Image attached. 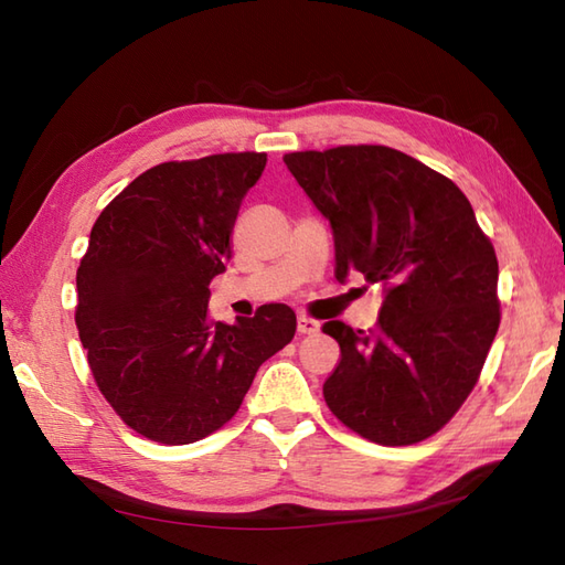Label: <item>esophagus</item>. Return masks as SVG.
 Listing matches in <instances>:
<instances>
[{
	"instance_id": "34e87169",
	"label": "esophagus",
	"mask_w": 565,
	"mask_h": 565,
	"mask_svg": "<svg viewBox=\"0 0 565 565\" xmlns=\"http://www.w3.org/2000/svg\"><path fill=\"white\" fill-rule=\"evenodd\" d=\"M319 329H321V323L315 319H309V317L297 319V331L302 335H315V333H319Z\"/></svg>"
}]
</instances>
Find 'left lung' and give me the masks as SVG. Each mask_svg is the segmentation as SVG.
Returning a JSON list of instances; mask_svg holds the SVG:
<instances>
[{
    "label": "left lung",
    "instance_id": "1",
    "mask_svg": "<svg viewBox=\"0 0 565 565\" xmlns=\"http://www.w3.org/2000/svg\"><path fill=\"white\" fill-rule=\"evenodd\" d=\"M282 161L331 224L335 278L384 290L374 329L323 323L341 345L326 404L370 443H420L467 401L498 333L493 244L467 195L398 149L345 145Z\"/></svg>",
    "mask_w": 565,
    "mask_h": 565
}]
</instances>
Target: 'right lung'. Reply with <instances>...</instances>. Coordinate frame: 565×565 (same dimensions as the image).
Returning a JSON list of instances; mask_svg holds the SVG:
<instances>
[{
  "instance_id": "1",
  "label": "right lung",
  "mask_w": 565,
  "mask_h": 565,
  "mask_svg": "<svg viewBox=\"0 0 565 565\" xmlns=\"http://www.w3.org/2000/svg\"><path fill=\"white\" fill-rule=\"evenodd\" d=\"M266 161L263 152L164 161L92 227L74 321L102 394L147 440L191 445L220 430L263 362L292 341L287 305L232 326L207 317L210 280L227 268L242 200Z\"/></svg>"
}]
</instances>
